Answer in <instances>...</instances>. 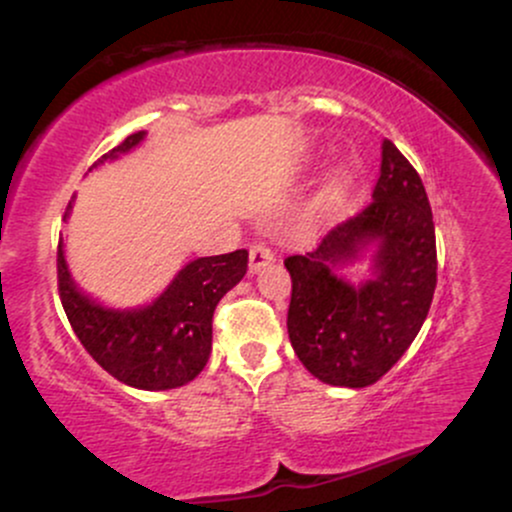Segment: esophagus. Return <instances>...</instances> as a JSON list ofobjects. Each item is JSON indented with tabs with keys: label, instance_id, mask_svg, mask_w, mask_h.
<instances>
[{
	"label": "esophagus",
	"instance_id": "obj_1",
	"mask_svg": "<svg viewBox=\"0 0 512 512\" xmlns=\"http://www.w3.org/2000/svg\"><path fill=\"white\" fill-rule=\"evenodd\" d=\"M272 260H274L272 248H269V245H264V243H255L250 248V274H257L262 267H267V264Z\"/></svg>",
	"mask_w": 512,
	"mask_h": 512
}]
</instances>
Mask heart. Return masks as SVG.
Segmentation results:
<instances>
[{"label":"heart","mask_w":512,"mask_h":512,"mask_svg":"<svg viewBox=\"0 0 512 512\" xmlns=\"http://www.w3.org/2000/svg\"><path fill=\"white\" fill-rule=\"evenodd\" d=\"M342 187H344V178L334 180V190H342Z\"/></svg>","instance_id":"b5f03b06"}]
</instances>
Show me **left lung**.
<instances>
[{"label": "left lung", "instance_id": "1", "mask_svg": "<svg viewBox=\"0 0 512 512\" xmlns=\"http://www.w3.org/2000/svg\"><path fill=\"white\" fill-rule=\"evenodd\" d=\"M368 244L376 245L371 279L354 287L337 277L338 264ZM284 264L291 274L286 327L303 366L327 385L378 383L424 325L438 269L424 182L390 139L373 199Z\"/></svg>", "mask_w": 512, "mask_h": 512}]
</instances>
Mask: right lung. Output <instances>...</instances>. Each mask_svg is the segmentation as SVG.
Wrapping results in <instances>:
<instances>
[{
	"label": "right lung",
	"instance_id": "obj_1",
	"mask_svg": "<svg viewBox=\"0 0 512 512\" xmlns=\"http://www.w3.org/2000/svg\"><path fill=\"white\" fill-rule=\"evenodd\" d=\"M144 132H134L98 158L113 161L134 149ZM69 202L64 219L69 216ZM248 272V250L199 257L180 269L151 305L134 310L103 308L76 289L62 240L57 248V289L69 325L84 349L113 378L137 390H173L195 380L211 354V320L216 305Z\"/></svg>",
	"mask_w": 512,
	"mask_h": 512
}]
</instances>
